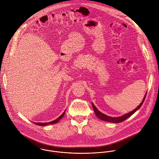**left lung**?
Returning a JSON list of instances; mask_svg holds the SVG:
<instances>
[{
	"label": "left lung",
	"instance_id": "left-lung-1",
	"mask_svg": "<svg viewBox=\"0 0 159 159\" xmlns=\"http://www.w3.org/2000/svg\"><path fill=\"white\" fill-rule=\"evenodd\" d=\"M146 93L145 94V96L142 101V102L139 104V105L135 108L134 110L132 111L131 112L129 113L126 114H124L122 116H120V117H110V116H108L107 115H105L104 114L102 113H100L97 108L96 107H95V105L92 103V106L93 107V109L94 110V112L95 115L99 118L101 120H105V121H107V122H114V123H119V122H123L124 120H126L127 118H129V117H130L133 114L135 113L136 112V111L139 109V108L141 107V105H143L145 98H146Z\"/></svg>",
	"mask_w": 159,
	"mask_h": 159
}]
</instances>
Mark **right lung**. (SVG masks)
Masks as SVG:
<instances>
[{
  "mask_svg": "<svg viewBox=\"0 0 159 159\" xmlns=\"http://www.w3.org/2000/svg\"><path fill=\"white\" fill-rule=\"evenodd\" d=\"M65 113H66V110H65V111H64L63 113L57 119H56V120H52V121H51V122H46V123H40V122L37 123V122H34V123H35V124H36V125H40V126H45L46 125H49V124H56V123L58 122V121H59L61 118H62V117H63V116H64V114H65Z\"/></svg>",
  "mask_w": 159,
  "mask_h": 159,
  "instance_id": "obj_1",
  "label": "right lung"
}]
</instances>
